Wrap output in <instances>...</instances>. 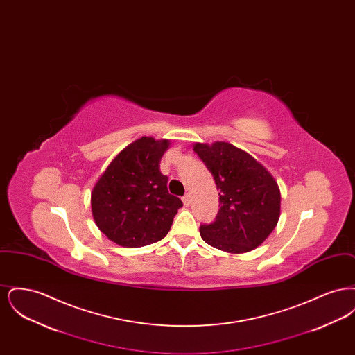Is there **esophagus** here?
Segmentation results:
<instances>
[{
	"mask_svg": "<svg viewBox=\"0 0 355 355\" xmlns=\"http://www.w3.org/2000/svg\"><path fill=\"white\" fill-rule=\"evenodd\" d=\"M182 202H184L186 207H189V205H190V196H189V194H185V196L182 197Z\"/></svg>",
	"mask_w": 355,
	"mask_h": 355,
	"instance_id": "obj_1",
	"label": "esophagus"
}]
</instances>
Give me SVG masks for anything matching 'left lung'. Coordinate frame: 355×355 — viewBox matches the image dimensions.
<instances>
[{
  "label": "left lung",
  "mask_w": 355,
  "mask_h": 355,
  "mask_svg": "<svg viewBox=\"0 0 355 355\" xmlns=\"http://www.w3.org/2000/svg\"><path fill=\"white\" fill-rule=\"evenodd\" d=\"M193 150L220 190L216 220L200 226L203 241L227 253L258 248L279 220L281 193L272 175L249 153L227 142H197Z\"/></svg>",
  "instance_id": "obj_1"
}]
</instances>
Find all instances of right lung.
I'll return each mask as SVG.
<instances>
[{
    "instance_id": "obj_1",
    "label": "right lung",
    "mask_w": 355,
    "mask_h": 355,
    "mask_svg": "<svg viewBox=\"0 0 355 355\" xmlns=\"http://www.w3.org/2000/svg\"><path fill=\"white\" fill-rule=\"evenodd\" d=\"M169 139L141 137L110 162L92 191V213L105 236L125 248H141L169 233L182 201L168 190L159 170Z\"/></svg>"
}]
</instances>
